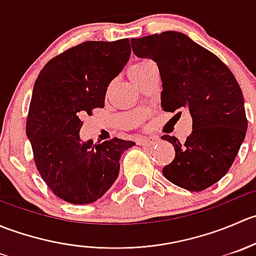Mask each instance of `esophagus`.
Returning <instances> with one entry per match:
<instances>
[{
    "label": "esophagus",
    "mask_w": 256,
    "mask_h": 256,
    "mask_svg": "<svg viewBox=\"0 0 256 256\" xmlns=\"http://www.w3.org/2000/svg\"><path fill=\"white\" fill-rule=\"evenodd\" d=\"M158 141L160 140L157 138L150 136V138H142L138 140V144H140V146H152V144H156Z\"/></svg>",
    "instance_id": "obj_1"
}]
</instances>
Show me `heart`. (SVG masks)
<instances>
[{"label": "heart", "instance_id": "1", "mask_svg": "<svg viewBox=\"0 0 256 256\" xmlns=\"http://www.w3.org/2000/svg\"><path fill=\"white\" fill-rule=\"evenodd\" d=\"M154 66V63L150 60H138L134 62L130 66H128V76L132 80L135 84H138L141 79L147 74V72Z\"/></svg>", "mask_w": 256, "mask_h": 256}]
</instances>
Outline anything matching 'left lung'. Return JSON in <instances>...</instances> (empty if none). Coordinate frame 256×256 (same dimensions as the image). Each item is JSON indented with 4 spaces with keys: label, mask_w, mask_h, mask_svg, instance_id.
Returning <instances> with one entry per match:
<instances>
[{
    "label": "left lung",
    "mask_w": 256,
    "mask_h": 256,
    "mask_svg": "<svg viewBox=\"0 0 256 256\" xmlns=\"http://www.w3.org/2000/svg\"><path fill=\"white\" fill-rule=\"evenodd\" d=\"M131 46L136 56L158 66L162 109H184L192 116V134L184 142L174 136L161 138L176 152L162 174L192 192L210 187L229 171L246 134L244 98L236 76L216 54L183 33L132 38Z\"/></svg>",
    "instance_id": "1"
}]
</instances>
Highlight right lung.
Segmentation results:
<instances>
[{
  "instance_id": "add662e5",
  "label": "right lung",
  "mask_w": 256,
  "mask_h": 256,
  "mask_svg": "<svg viewBox=\"0 0 256 256\" xmlns=\"http://www.w3.org/2000/svg\"><path fill=\"white\" fill-rule=\"evenodd\" d=\"M131 54L128 38L86 40L52 58L34 82L26 134L33 160L49 190L73 204H89L105 194L118 178L120 157L135 146L114 138L82 142V115L104 108L110 82Z\"/></svg>"
}]
</instances>
